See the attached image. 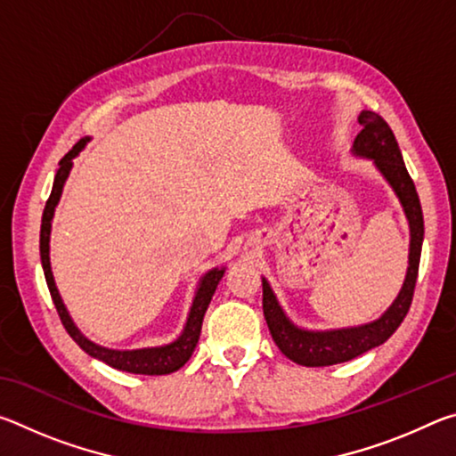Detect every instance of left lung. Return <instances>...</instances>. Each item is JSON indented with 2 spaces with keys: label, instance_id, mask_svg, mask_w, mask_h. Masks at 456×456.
<instances>
[{
  "label": "left lung",
  "instance_id": "obj_1",
  "mask_svg": "<svg viewBox=\"0 0 456 456\" xmlns=\"http://www.w3.org/2000/svg\"><path fill=\"white\" fill-rule=\"evenodd\" d=\"M358 122L362 125L360 134L354 141V152L362 157L374 159L376 167L388 179L392 189L396 191L400 203L411 223V257H408V273L403 289H400L396 302L388 307L380 320L360 328L334 330V331H305L293 326L285 318L280 304L269 288L267 280H264V314L267 320L269 331H272L273 342L289 360L296 364L307 368L334 366L360 356L376 346L384 344L411 310L416 277H419V264L422 251L424 237V221L419 192H416L411 175L400 154L395 133L380 114L364 110L360 114Z\"/></svg>",
  "mask_w": 456,
  "mask_h": 456
}]
</instances>
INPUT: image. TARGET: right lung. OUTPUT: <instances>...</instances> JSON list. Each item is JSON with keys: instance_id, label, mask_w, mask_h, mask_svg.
<instances>
[{"instance_id": "1", "label": "right lung", "mask_w": 456, "mask_h": 456, "mask_svg": "<svg viewBox=\"0 0 456 456\" xmlns=\"http://www.w3.org/2000/svg\"><path fill=\"white\" fill-rule=\"evenodd\" d=\"M84 144H86V138L76 142L72 146V151H68L64 154V159L60 160L58 173L53 176V187L48 200H45L44 207V215H42V229H40V257H42V267H44V275H45V283H48L50 296L53 299V305H56V312L60 315L61 323L70 338L74 339L80 348L90 354L92 358L102 360L104 364L122 370V372H130V374H146V376H163V374H171L175 370H179L181 366L187 364V360L191 358L192 350L199 342L200 336V326H203V318L207 307H209V302L213 297L215 289H217V283L225 273V269H213V272L207 273L203 277V281L199 285V291L195 296V302H192L187 326H184L181 338L176 342L168 344V346H160V348H142V350H108L102 348V346H96L94 342L84 338L78 328L74 326V322L68 315L64 304H61V297L56 289V283H53V275L50 269V227H52V217H53V209H56L60 195H61V187L68 179V173L72 168V159L78 154Z\"/></svg>"}]
</instances>
